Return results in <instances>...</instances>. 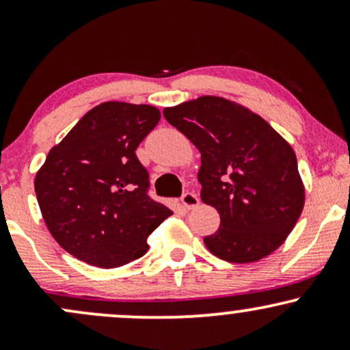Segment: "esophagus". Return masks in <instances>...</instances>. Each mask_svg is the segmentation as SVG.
<instances>
[{
	"mask_svg": "<svg viewBox=\"0 0 350 350\" xmlns=\"http://www.w3.org/2000/svg\"><path fill=\"white\" fill-rule=\"evenodd\" d=\"M180 202H183L184 208H194L199 206V198L194 192H186V194H183V198H180Z\"/></svg>",
	"mask_w": 350,
	"mask_h": 350,
	"instance_id": "obj_1",
	"label": "esophagus"
}]
</instances>
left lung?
Segmentation results:
<instances>
[{
  "mask_svg": "<svg viewBox=\"0 0 350 350\" xmlns=\"http://www.w3.org/2000/svg\"><path fill=\"white\" fill-rule=\"evenodd\" d=\"M164 118L200 151V199L217 208L220 227L208 252L252 263L286 240L304 207V184L290 143L240 103L204 95L167 107Z\"/></svg>",
  "mask_w": 350,
  "mask_h": 350,
  "instance_id": "8db88e82",
  "label": "left lung"
}]
</instances>
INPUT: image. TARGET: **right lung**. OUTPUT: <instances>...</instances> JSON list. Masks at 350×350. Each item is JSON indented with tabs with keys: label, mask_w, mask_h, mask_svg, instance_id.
Here are the masks:
<instances>
[{
	"label": "right lung",
	"mask_w": 350,
	"mask_h": 350,
	"mask_svg": "<svg viewBox=\"0 0 350 350\" xmlns=\"http://www.w3.org/2000/svg\"><path fill=\"white\" fill-rule=\"evenodd\" d=\"M159 118L151 105L100 103L49 151L36 198L51 235L75 258L100 268L133 262L172 214L148 196L150 176L135 152Z\"/></svg>",
	"instance_id": "add662e5"
}]
</instances>
